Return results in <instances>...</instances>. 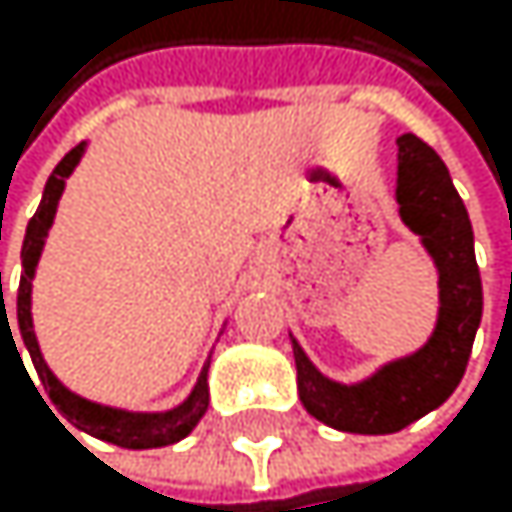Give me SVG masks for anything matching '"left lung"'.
Here are the masks:
<instances>
[{
	"label": "left lung",
	"instance_id": "left-lung-1",
	"mask_svg": "<svg viewBox=\"0 0 512 512\" xmlns=\"http://www.w3.org/2000/svg\"><path fill=\"white\" fill-rule=\"evenodd\" d=\"M399 218L415 230L439 267V322L433 338L405 359L384 365L362 384L322 378L294 344L298 393L310 415L334 430L381 436L396 433L439 408L461 384L482 319V279L473 254L467 208L445 162L421 137H399Z\"/></svg>",
	"mask_w": 512,
	"mask_h": 512
}]
</instances>
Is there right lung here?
I'll return each instance as SVG.
<instances>
[{
	"instance_id": "right-lung-1",
	"label": "right lung",
	"mask_w": 512,
	"mask_h": 512,
	"mask_svg": "<svg viewBox=\"0 0 512 512\" xmlns=\"http://www.w3.org/2000/svg\"><path fill=\"white\" fill-rule=\"evenodd\" d=\"M82 150H85V144L73 147L61 162H57V168L51 171V178L45 184L42 202H39L36 214H33L30 224H27L24 251H21L24 273H21V285H17V328H21V338H24V344L30 350V359H33V365L39 371V378H42L51 402L61 408V415L73 427H79V430H85V433H91L97 439H107L113 445H122V448H162V445H171V442L184 439L199 424V418L205 415V408H208V365L202 368V375H199V381H196V387H193V393H190V399L184 405L171 408V411H162V415H134V411H119V408H107V405H94V402L70 393L48 371V365H45V359L39 353V344H36V334H33V316H30L33 270L39 264V254H42L48 227L54 221L57 199H61V193H64V181L70 178V171L82 159ZM0 322L2 328H8V334H11V325H8V313L5 310H2ZM11 344H14V334H11ZM14 350H17V344H14ZM17 356H21V353H17Z\"/></svg>"
}]
</instances>
